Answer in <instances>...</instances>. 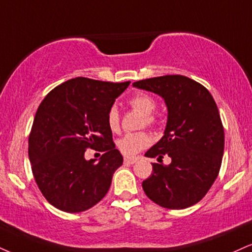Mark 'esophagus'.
<instances>
[{"mask_svg":"<svg viewBox=\"0 0 252 252\" xmlns=\"http://www.w3.org/2000/svg\"><path fill=\"white\" fill-rule=\"evenodd\" d=\"M136 158H130V157H126V158H124V164H126V165H130V164H134V163H136Z\"/></svg>","mask_w":252,"mask_h":252,"instance_id":"esophagus-1","label":"esophagus"}]
</instances>
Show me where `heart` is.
Instances as JSON below:
<instances>
[{
	"label": "heart",
	"instance_id": "obj_1",
	"mask_svg": "<svg viewBox=\"0 0 252 252\" xmlns=\"http://www.w3.org/2000/svg\"><path fill=\"white\" fill-rule=\"evenodd\" d=\"M130 107L134 110L138 111L143 115L144 120L142 123L147 124V126H154L156 123V117L154 116V111L156 109V99L149 94L139 93L132 96L129 101ZM107 124L108 128L111 132L120 131V114L115 107L109 109L107 114ZM151 143V137L147 132L139 131V132H129L126 134L123 137L118 139L117 145L121 153L126 156H135L137 155L139 151L149 147Z\"/></svg>",
	"mask_w": 252,
	"mask_h": 252
}]
</instances>
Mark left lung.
<instances>
[{
  "instance_id": "left-lung-1",
  "label": "left lung",
  "mask_w": 252,
  "mask_h": 252,
  "mask_svg": "<svg viewBox=\"0 0 252 252\" xmlns=\"http://www.w3.org/2000/svg\"><path fill=\"white\" fill-rule=\"evenodd\" d=\"M164 99V135L145 153L155 158L153 174L142 187L153 202L166 209H186L207 195L220 172L224 129L216 102L198 82L182 75L147 78L132 84ZM169 156L170 165L161 158Z\"/></svg>"
}]
</instances>
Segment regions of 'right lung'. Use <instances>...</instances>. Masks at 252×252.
<instances>
[{"label": "right lung", "instance_id": "1", "mask_svg": "<svg viewBox=\"0 0 252 252\" xmlns=\"http://www.w3.org/2000/svg\"><path fill=\"white\" fill-rule=\"evenodd\" d=\"M129 84L71 78L39 104L29 135V159L38 189L55 208L81 213L107 195L123 163L107 114ZM88 147L103 153L98 163L84 158Z\"/></svg>", "mask_w": 252, "mask_h": 252}]
</instances>
